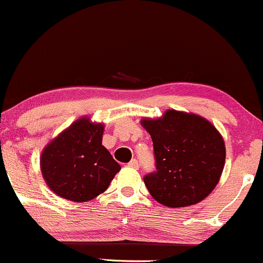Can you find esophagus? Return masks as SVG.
Here are the masks:
<instances>
[{"mask_svg":"<svg viewBox=\"0 0 263 263\" xmlns=\"http://www.w3.org/2000/svg\"><path fill=\"white\" fill-rule=\"evenodd\" d=\"M128 166H129V167H133V168H138V167H139V163H138V161L135 160V158H133L130 162L128 163Z\"/></svg>","mask_w":263,"mask_h":263,"instance_id":"obj_1","label":"esophagus"}]
</instances>
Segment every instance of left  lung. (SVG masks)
<instances>
[{
    "instance_id": "obj_1",
    "label": "left lung",
    "mask_w": 263,
    "mask_h": 263,
    "mask_svg": "<svg viewBox=\"0 0 263 263\" xmlns=\"http://www.w3.org/2000/svg\"><path fill=\"white\" fill-rule=\"evenodd\" d=\"M151 134L156 171L144 176L151 196L166 207L203 201L215 189L225 165L222 137L202 116L167 110L158 119H143Z\"/></svg>"
}]
</instances>
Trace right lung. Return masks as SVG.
I'll list each match as a JSON object with an SVG mask.
<instances>
[{
	"label": "right lung",
	"mask_w": 263,
	"mask_h": 263,
	"mask_svg": "<svg viewBox=\"0 0 263 263\" xmlns=\"http://www.w3.org/2000/svg\"><path fill=\"white\" fill-rule=\"evenodd\" d=\"M105 125L80 118L44 147L41 171L59 197L87 202L106 191L120 165L102 145Z\"/></svg>",
	"instance_id": "1"
}]
</instances>
